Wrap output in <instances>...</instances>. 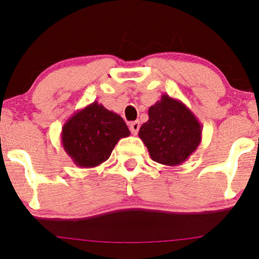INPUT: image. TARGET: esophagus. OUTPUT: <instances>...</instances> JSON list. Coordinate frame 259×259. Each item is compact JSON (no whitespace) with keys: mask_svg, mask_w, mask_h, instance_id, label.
<instances>
[{"mask_svg":"<svg viewBox=\"0 0 259 259\" xmlns=\"http://www.w3.org/2000/svg\"><path fill=\"white\" fill-rule=\"evenodd\" d=\"M129 129H130V132H132L133 135H136V134L139 133V129H140L139 121H132V123L129 124Z\"/></svg>","mask_w":259,"mask_h":259,"instance_id":"esophagus-1","label":"esophagus"}]
</instances>
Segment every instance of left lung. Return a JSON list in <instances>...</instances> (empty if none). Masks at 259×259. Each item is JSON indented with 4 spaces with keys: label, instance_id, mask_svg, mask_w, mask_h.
<instances>
[{
    "label": "left lung",
    "instance_id": "1",
    "mask_svg": "<svg viewBox=\"0 0 259 259\" xmlns=\"http://www.w3.org/2000/svg\"><path fill=\"white\" fill-rule=\"evenodd\" d=\"M139 138L154 162L175 167L200 146L202 125L185 103L163 94L148 108V120L140 127Z\"/></svg>",
    "mask_w": 259,
    "mask_h": 259
}]
</instances>
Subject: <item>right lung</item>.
Returning <instances> with one entry per match:
<instances>
[{"label": "right lung", "mask_w": 259, "mask_h": 259, "mask_svg": "<svg viewBox=\"0 0 259 259\" xmlns=\"http://www.w3.org/2000/svg\"><path fill=\"white\" fill-rule=\"evenodd\" d=\"M129 135L123 118L95 101L65 120L61 144L74 164L88 169L106 162L118 141Z\"/></svg>", "instance_id": "right-lung-1"}]
</instances>
